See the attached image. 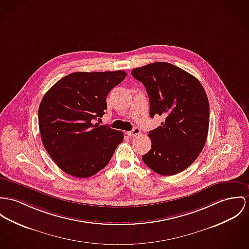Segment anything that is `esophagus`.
<instances>
[{"label":"esophagus","mask_w":249,"mask_h":249,"mask_svg":"<svg viewBox=\"0 0 249 249\" xmlns=\"http://www.w3.org/2000/svg\"><path fill=\"white\" fill-rule=\"evenodd\" d=\"M140 133H141V130H140L138 127H134L132 131L127 132V134H128L129 136H136V135L140 134Z\"/></svg>","instance_id":"esophagus-1"}]
</instances>
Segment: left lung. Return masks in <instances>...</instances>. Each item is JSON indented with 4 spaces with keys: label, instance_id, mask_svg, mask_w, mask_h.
Wrapping results in <instances>:
<instances>
[{
    "label": "left lung",
    "instance_id": "8db88e82",
    "mask_svg": "<svg viewBox=\"0 0 249 249\" xmlns=\"http://www.w3.org/2000/svg\"><path fill=\"white\" fill-rule=\"evenodd\" d=\"M150 98V115L165 121L150 132L152 149L144 163L161 175H174L189 168L206 144L210 104L200 81L169 62H153L132 70Z\"/></svg>",
    "mask_w": 249,
    "mask_h": 249
}]
</instances>
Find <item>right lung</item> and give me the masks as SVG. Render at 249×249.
<instances>
[{
	"label": "right lung",
	"mask_w": 249,
	"mask_h": 249,
	"mask_svg": "<svg viewBox=\"0 0 249 249\" xmlns=\"http://www.w3.org/2000/svg\"><path fill=\"white\" fill-rule=\"evenodd\" d=\"M124 71L76 72L55 83L38 107L41 141L57 167L77 178L95 175L110 162L123 133L94 123Z\"/></svg>",
	"instance_id": "obj_1"
}]
</instances>
